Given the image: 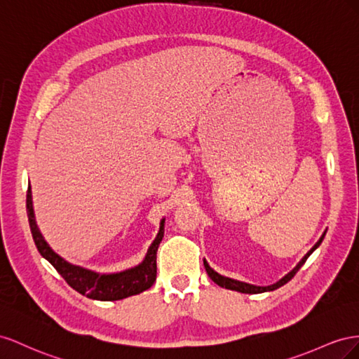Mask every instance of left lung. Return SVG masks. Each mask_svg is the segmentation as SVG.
I'll use <instances>...</instances> for the list:
<instances>
[{"mask_svg":"<svg viewBox=\"0 0 359 359\" xmlns=\"http://www.w3.org/2000/svg\"><path fill=\"white\" fill-rule=\"evenodd\" d=\"M323 238H325V233L322 234V238H320L319 241H317V243L314 245V247L304 255L302 260H301L298 264H296L294 268H293L287 275H284L283 278H281L280 281H276L275 284L266 285V287H262V285H252V284H248V283H242V281H238V280L229 278V276H222V275H219L218 272H215V271L210 268V266L208 264L206 260H203V263H204V268H206L208 275L210 276V280H212L213 283H217L218 285H221V287L230 289V290H236V292H241V293H252V294H255V293H263V292H272V290H275V289L281 287V285H284L285 283H289V281L293 278V276L296 275V272H298V271L301 269V266L306 262V259L310 257V254L322 243Z\"/></svg>","mask_w":359,"mask_h":359,"instance_id":"8db88e82","label":"left lung"}]
</instances>
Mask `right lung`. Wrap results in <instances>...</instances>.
Masks as SVG:
<instances>
[{"instance_id":"obj_1","label":"right lung","mask_w":359,"mask_h":359,"mask_svg":"<svg viewBox=\"0 0 359 359\" xmlns=\"http://www.w3.org/2000/svg\"><path fill=\"white\" fill-rule=\"evenodd\" d=\"M27 215L29 229H32L33 239L40 255L54 266L72 289L87 296V298L96 301L125 299L128 296L138 294L150 289L153 283L156 281V252L163 238V222H165V219L161 221L158 236L147 250L144 260L138 266L117 273H97L66 262L49 247L36 224L32 188H28L27 191Z\"/></svg>"}]
</instances>
